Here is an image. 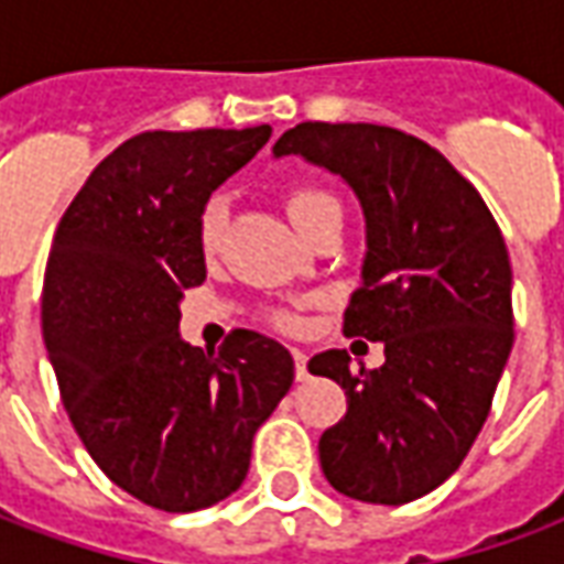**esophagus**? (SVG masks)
Segmentation results:
<instances>
[{
	"label": "esophagus",
	"instance_id": "1",
	"mask_svg": "<svg viewBox=\"0 0 564 564\" xmlns=\"http://www.w3.org/2000/svg\"><path fill=\"white\" fill-rule=\"evenodd\" d=\"M293 359H295V378L299 380H307V354L305 350H293Z\"/></svg>",
	"mask_w": 564,
	"mask_h": 564
}]
</instances>
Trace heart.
<instances>
[{
	"mask_svg": "<svg viewBox=\"0 0 564 564\" xmlns=\"http://www.w3.org/2000/svg\"><path fill=\"white\" fill-rule=\"evenodd\" d=\"M283 208L290 214V220L295 223V229L302 235H307L319 220H326L329 214H341V205L338 198L332 196L329 189H319V186H293L286 189L283 196ZM223 235V205L220 198H210L208 205L198 214V245L202 250H214ZM283 323H290L286 317H281Z\"/></svg>",
	"mask_w": 564,
	"mask_h": 564,
	"instance_id": "b5f03b06",
	"label": "heart"
}]
</instances>
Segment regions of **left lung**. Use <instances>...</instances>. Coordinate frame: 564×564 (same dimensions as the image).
I'll return each instance as SVG.
<instances>
[{
	"label": "left lung",
	"instance_id": "8db88e82",
	"mask_svg": "<svg viewBox=\"0 0 564 564\" xmlns=\"http://www.w3.org/2000/svg\"><path fill=\"white\" fill-rule=\"evenodd\" d=\"M290 153L359 196L368 250L344 335L383 341L387 356L380 368H354L347 350L307 362L347 395L319 465L356 501H414L459 468L492 408L513 347L508 247L480 193L402 129L299 123L274 144Z\"/></svg>",
	"mask_w": 564,
	"mask_h": 564
}]
</instances>
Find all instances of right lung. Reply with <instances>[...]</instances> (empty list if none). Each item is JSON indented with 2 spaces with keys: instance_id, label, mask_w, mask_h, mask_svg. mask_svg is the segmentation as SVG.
<instances>
[{
  "instance_id": "add662e5",
  "label": "right lung",
  "mask_w": 564,
  "mask_h": 564,
  "mask_svg": "<svg viewBox=\"0 0 564 564\" xmlns=\"http://www.w3.org/2000/svg\"><path fill=\"white\" fill-rule=\"evenodd\" d=\"M271 127L141 132L108 153L56 226L44 347L93 462L129 496L189 513L245 484L257 429L293 387V356L250 329L181 341L184 290L205 281L198 214Z\"/></svg>"
}]
</instances>
